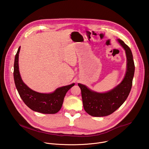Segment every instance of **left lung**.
Masks as SVG:
<instances>
[{"mask_svg":"<svg viewBox=\"0 0 149 149\" xmlns=\"http://www.w3.org/2000/svg\"><path fill=\"white\" fill-rule=\"evenodd\" d=\"M118 41L124 49L127 57V71L121 82L105 93L93 91L84 85L78 84L81 91L84 109L90 116L103 117L112 114L124 103L131 91L135 70L133 54L122 40L118 39Z\"/></svg>","mask_w":149,"mask_h":149,"instance_id":"obj_1","label":"left lung"}]
</instances>
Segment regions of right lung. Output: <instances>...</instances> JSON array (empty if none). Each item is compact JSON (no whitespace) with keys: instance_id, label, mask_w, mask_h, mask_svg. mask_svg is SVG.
<instances>
[{"instance_id":"right-lung-1","label":"right lung","mask_w":149,"mask_h":149,"mask_svg":"<svg viewBox=\"0 0 149 149\" xmlns=\"http://www.w3.org/2000/svg\"><path fill=\"white\" fill-rule=\"evenodd\" d=\"M20 48L15 55L13 77L18 93L24 103L32 110L43 114H55L62 107L66 93L75 84L57 88L50 94L39 93L30 89L21 79L18 65Z\"/></svg>"}]
</instances>
